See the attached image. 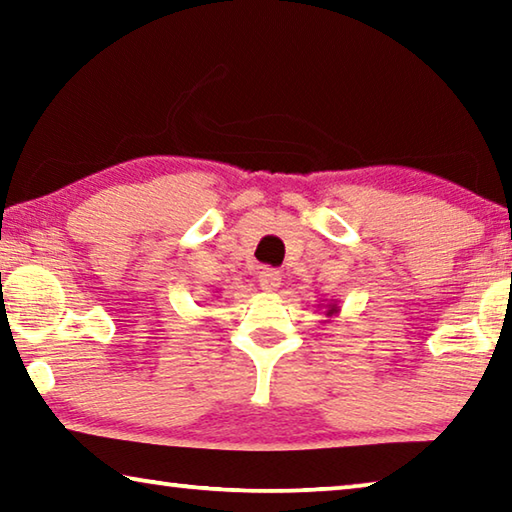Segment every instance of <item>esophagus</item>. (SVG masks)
Masks as SVG:
<instances>
[{
	"instance_id": "obj_1",
	"label": "esophagus",
	"mask_w": 512,
	"mask_h": 512,
	"mask_svg": "<svg viewBox=\"0 0 512 512\" xmlns=\"http://www.w3.org/2000/svg\"><path fill=\"white\" fill-rule=\"evenodd\" d=\"M257 277H259V287L264 291H275L282 284L280 271H275V268H268V266H264Z\"/></svg>"
}]
</instances>
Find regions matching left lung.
<instances>
[{"label": "left lung", "instance_id": "1", "mask_svg": "<svg viewBox=\"0 0 512 512\" xmlns=\"http://www.w3.org/2000/svg\"><path fill=\"white\" fill-rule=\"evenodd\" d=\"M334 314H339V307H336V305H327L325 316H334Z\"/></svg>", "mask_w": 512, "mask_h": 512}]
</instances>
